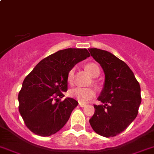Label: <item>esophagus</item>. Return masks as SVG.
I'll list each match as a JSON object with an SVG mask.
<instances>
[{"instance_id": "1", "label": "esophagus", "mask_w": 154, "mask_h": 154, "mask_svg": "<svg viewBox=\"0 0 154 154\" xmlns=\"http://www.w3.org/2000/svg\"><path fill=\"white\" fill-rule=\"evenodd\" d=\"M86 104H83V103H79V106H80V107H85V106H86Z\"/></svg>"}]
</instances>
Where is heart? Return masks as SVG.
I'll use <instances>...</instances> for the list:
<instances>
[{"instance_id":"heart-1","label":"heart","mask_w":154,"mask_h":154,"mask_svg":"<svg viewBox=\"0 0 154 154\" xmlns=\"http://www.w3.org/2000/svg\"><path fill=\"white\" fill-rule=\"evenodd\" d=\"M86 69L92 77H96L99 75L100 69L96 64L89 63L85 66ZM74 77V68H71L68 73V81L72 83ZM69 95L72 98H76L79 102L86 103L89 100L92 99L95 95V90L92 87H75L69 91Z\"/></svg>"}]
</instances>
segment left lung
<instances>
[{
    "label": "left lung",
    "mask_w": 154,
    "mask_h": 154,
    "mask_svg": "<svg viewBox=\"0 0 154 154\" xmlns=\"http://www.w3.org/2000/svg\"><path fill=\"white\" fill-rule=\"evenodd\" d=\"M92 57L101 65L105 81L95 113L89 120L92 129L101 136L119 135L137 117L141 101V88L133 72L123 61L105 50L89 49Z\"/></svg>",
    "instance_id": "obj_1"
}]
</instances>
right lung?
<instances>
[{
	"label": "right lung",
	"instance_id": "add662e5",
	"mask_svg": "<svg viewBox=\"0 0 154 154\" xmlns=\"http://www.w3.org/2000/svg\"><path fill=\"white\" fill-rule=\"evenodd\" d=\"M86 49L59 50L41 60L26 76L19 92V110L25 126L40 136L59 132L78 104L66 98L68 73L74 65L89 57Z\"/></svg>",
	"mask_w": 154,
	"mask_h": 154
}]
</instances>
